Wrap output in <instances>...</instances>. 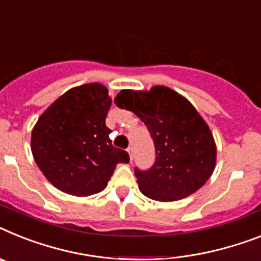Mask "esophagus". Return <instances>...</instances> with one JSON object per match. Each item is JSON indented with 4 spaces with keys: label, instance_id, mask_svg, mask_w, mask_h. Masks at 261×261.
Returning <instances> with one entry per match:
<instances>
[{
    "label": "esophagus",
    "instance_id": "34e87169",
    "mask_svg": "<svg viewBox=\"0 0 261 261\" xmlns=\"http://www.w3.org/2000/svg\"><path fill=\"white\" fill-rule=\"evenodd\" d=\"M127 152H128V155H130V159L133 161V158H134V150H133V147L127 148Z\"/></svg>",
    "mask_w": 261,
    "mask_h": 261
}]
</instances>
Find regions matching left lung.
<instances>
[{
  "instance_id": "left-lung-1",
  "label": "left lung",
  "mask_w": 261,
  "mask_h": 261,
  "mask_svg": "<svg viewBox=\"0 0 261 261\" xmlns=\"http://www.w3.org/2000/svg\"><path fill=\"white\" fill-rule=\"evenodd\" d=\"M147 126L156 151L148 171L135 168L142 194L175 201L196 192L216 166V143L208 124L188 99L166 86L122 90L114 99Z\"/></svg>"
}]
</instances>
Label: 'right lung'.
I'll return each instance as SVG.
<instances>
[{
  "label": "right lung",
  "instance_id": "obj_1",
  "mask_svg": "<svg viewBox=\"0 0 261 261\" xmlns=\"http://www.w3.org/2000/svg\"><path fill=\"white\" fill-rule=\"evenodd\" d=\"M111 98L102 83L73 87L38 118L32 131V154L45 178L74 196L103 191L124 150L111 144L106 126Z\"/></svg>",
  "mask_w": 261,
  "mask_h": 261
}]
</instances>
